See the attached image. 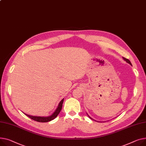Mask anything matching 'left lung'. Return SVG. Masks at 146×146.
Wrapping results in <instances>:
<instances>
[{
	"label": "left lung",
	"mask_w": 146,
	"mask_h": 146,
	"mask_svg": "<svg viewBox=\"0 0 146 146\" xmlns=\"http://www.w3.org/2000/svg\"><path fill=\"white\" fill-rule=\"evenodd\" d=\"M123 59L125 61V62H127L128 63H129L130 65H131V62H130V61L129 60V59H126V58H125V57H123ZM88 116H89V117L91 119H92L90 117V116L88 115Z\"/></svg>",
	"instance_id": "obj_1"
}]
</instances>
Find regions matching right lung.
I'll return each mask as SVG.
<instances>
[{"label":"right lung","mask_w":146,"mask_h":146,"mask_svg":"<svg viewBox=\"0 0 146 146\" xmlns=\"http://www.w3.org/2000/svg\"><path fill=\"white\" fill-rule=\"evenodd\" d=\"M63 100L64 99H62L61 100V102L59 103V106H58L57 109L56 110V111L52 114V115L48 116V117H39V116H33V115H28L27 114H25L26 115H27V117H30L31 119L38 121V122H40V123H46V122H48L50 121L53 119H54L58 115V114H59V113L60 112L62 109V106H63Z\"/></svg>","instance_id":"right-lung-1"}]
</instances>
